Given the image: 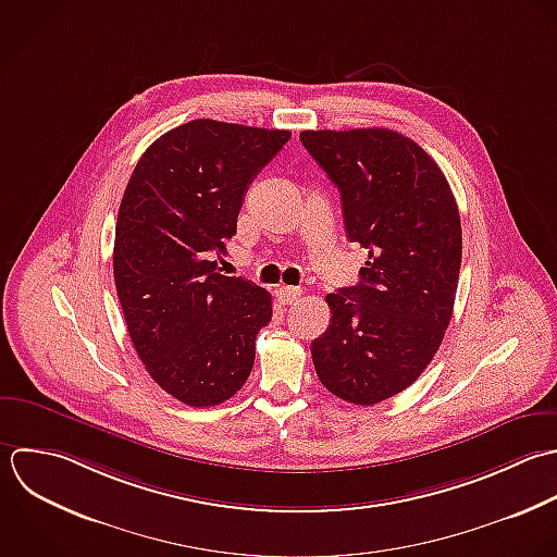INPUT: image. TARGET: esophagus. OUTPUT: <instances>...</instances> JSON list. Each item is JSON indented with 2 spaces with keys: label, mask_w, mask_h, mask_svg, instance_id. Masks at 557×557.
<instances>
[{
  "label": "esophagus",
  "mask_w": 557,
  "mask_h": 557,
  "mask_svg": "<svg viewBox=\"0 0 557 557\" xmlns=\"http://www.w3.org/2000/svg\"><path fill=\"white\" fill-rule=\"evenodd\" d=\"M275 297H277V301L282 306H290V304H295L301 297V288L299 286H280L275 290Z\"/></svg>",
  "instance_id": "1"
}]
</instances>
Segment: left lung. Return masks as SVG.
I'll list each match as a JSON object with an SVG mask.
<instances>
[{
    "label": "left lung",
    "instance_id": "1",
    "mask_svg": "<svg viewBox=\"0 0 557 557\" xmlns=\"http://www.w3.org/2000/svg\"><path fill=\"white\" fill-rule=\"evenodd\" d=\"M304 147L338 186L345 232L369 251L360 282L325 297L332 321L312 341L321 384L373 406L428 369L454 314L462 225L432 156L386 127L306 129Z\"/></svg>",
    "mask_w": 557,
    "mask_h": 557
}]
</instances>
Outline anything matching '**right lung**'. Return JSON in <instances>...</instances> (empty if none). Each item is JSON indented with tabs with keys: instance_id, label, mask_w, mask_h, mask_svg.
<instances>
[{
	"instance_id": "add662e5",
	"label": "right lung",
	"mask_w": 557,
	"mask_h": 557,
	"mask_svg": "<svg viewBox=\"0 0 557 557\" xmlns=\"http://www.w3.org/2000/svg\"><path fill=\"white\" fill-rule=\"evenodd\" d=\"M288 129L195 119L134 166L114 230V286L132 345L177 401L210 408L247 382L271 295L219 273L253 177Z\"/></svg>"
}]
</instances>
